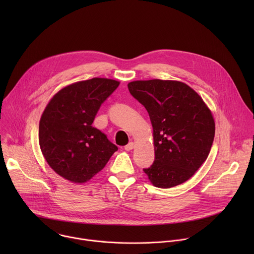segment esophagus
<instances>
[{"label":"esophagus","mask_w":254,"mask_h":254,"mask_svg":"<svg viewBox=\"0 0 254 254\" xmlns=\"http://www.w3.org/2000/svg\"><path fill=\"white\" fill-rule=\"evenodd\" d=\"M133 148H134V143L132 141L129 142L128 144H127V146H125V150L126 151H131Z\"/></svg>","instance_id":"obj_1"}]
</instances>
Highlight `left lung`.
I'll use <instances>...</instances> for the list:
<instances>
[{"instance_id": "8db88e82", "label": "left lung", "mask_w": 254, "mask_h": 254, "mask_svg": "<svg viewBox=\"0 0 254 254\" xmlns=\"http://www.w3.org/2000/svg\"><path fill=\"white\" fill-rule=\"evenodd\" d=\"M130 94L149 113L155 162L143 169L158 188H172L192 178L210 153L215 122L210 108L189 85L177 80H135Z\"/></svg>"}]
</instances>
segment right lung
<instances>
[{
	"instance_id": "1",
	"label": "right lung",
	"mask_w": 254,
	"mask_h": 254,
	"mask_svg": "<svg viewBox=\"0 0 254 254\" xmlns=\"http://www.w3.org/2000/svg\"><path fill=\"white\" fill-rule=\"evenodd\" d=\"M120 81L94 77L61 88L49 100L39 123V146L50 168L75 184L88 182L118 151L92 127L101 103Z\"/></svg>"
}]
</instances>
